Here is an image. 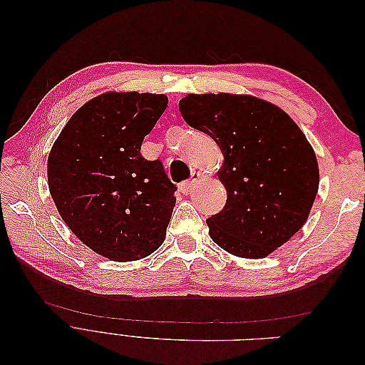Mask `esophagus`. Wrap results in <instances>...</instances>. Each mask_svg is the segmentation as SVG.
Segmentation results:
<instances>
[{
    "instance_id": "esophagus-1",
    "label": "esophagus",
    "mask_w": 365,
    "mask_h": 365,
    "mask_svg": "<svg viewBox=\"0 0 365 365\" xmlns=\"http://www.w3.org/2000/svg\"><path fill=\"white\" fill-rule=\"evenodd\" d=\"M201 180V173L200 172H193L192 173V178H190V181H187V182H184V184H181L180 185V190L184 193V195H187L189 193L190 190H192V187H195V184Z\"/></svg>"
}]
</instances>
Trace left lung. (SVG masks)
I'll list each match as a JSON object with an SVG mask.
<instances>
[{
  "instance_id": "8db88e82",
  "label": "left lung",
  "mask_w": 365,
  "mask_h": 365,
  "mask_svg": "<svg viewBox=\"0 0 365 365\" xmlns=\"http://www.w3.org/2000/svg\"><path fill=\"white\" fill-rule=\"evenodd\" d=\"M180 113L224 153L227 202L207 219L210 237L237 257L269 256L311 213L319 184L311 143L282 108L250 94H187Z\"/></svg>"
}]
</instances>
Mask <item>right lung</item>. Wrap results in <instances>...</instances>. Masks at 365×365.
<instances>
[{
  "mask_svg": "<svg viewBox=\"0 0 365 365\" xmlns=\"http://www.w3.org/2000/svg\"><path fill=\"white\" fill-rule=\"evenodd\" d=\"M168 102L164 94L103 93L77 109L50 150L48 189L61 217L109 260H140L165 239L176 185L140 149Z\"/></svg>",
  "mask_w": 365,
  "mask_h": 365,
  "instance_id": "add662e5",
  "label": "right lung"
}]
</instances>
